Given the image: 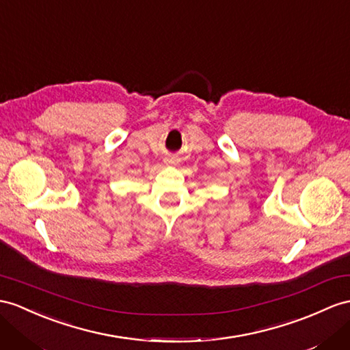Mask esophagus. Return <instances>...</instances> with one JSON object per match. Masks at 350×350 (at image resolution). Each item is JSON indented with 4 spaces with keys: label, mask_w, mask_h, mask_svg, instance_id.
<instances>
[{
    "label": "esophagus",
    "mask_w": 350,
    "mask_h": 350,
    "mask_svg": "<svg viewBox=\"0 0 350 350\" xmlns=\"http://www.w3.org/2000/svg\"><path fill=\"white\" fill-rule=\"evenodd\" d=\"M165 164H176V159L174 158H165Z\"/></svg>",
    "instance_id": "34e87169"
}]
</instances>
